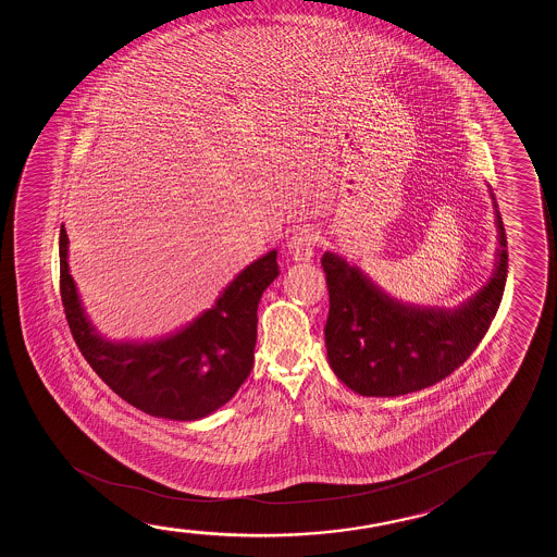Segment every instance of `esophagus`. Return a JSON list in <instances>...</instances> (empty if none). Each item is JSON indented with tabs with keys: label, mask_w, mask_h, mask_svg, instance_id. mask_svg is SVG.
<instances>
[{
	"label": "esophagus",
	"mask_w": 557,
	"mask_h": 557,
	"mask_svg": "<svg viewBox=\"0 0 557 557\" xmlns=\"http://www.w3.org/2000/svg\"><path fill=\"white\" fill-rule=\"evenodd\" d=\"M320 244V232L312 226L297 230L287 242L290 257L295 260H308L313 255V249Z\"/></svg>",
	"instance_id": "obj_1"
}]
</instances>
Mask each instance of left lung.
Wrapping results in <instances>:
<instances>
[{
  "mask_svg": "<svg viewBox=\"0 0 557 557\" xmlns=\"http://www.w3.org/2000/svg\"><path fill=\"white\" fill-rule=\"evenodd\" d=\"M496 228L495 274L457 310L401 305L358 267L325 252V346L336 376L361 396L396 397L434 386L457 371L478 348L503 300L508 242L498 211Z\"/></svg>",
  "mask_w": 557,
  "mask_h": 557,
  "instance_id": "obj_1",
  "label": "left lung"
}]
</instances>
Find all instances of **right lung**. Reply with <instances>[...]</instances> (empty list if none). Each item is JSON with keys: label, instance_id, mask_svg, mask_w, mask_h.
Listing matches in <instances>:
<instances>
[{"label": "right lung", "instance_id": "1", "mask_svg": "<svg viewBox=\"0 0 557 557\" xmlns=\"http://www.w3.org/2000/svg\"><path fill=\"white\" fill-rule=\"evenodd\" d=\"M61 298L77 348L92 371L127 404L152 417L203 419L230 401L251 373L257 308L280 275L277 252L245 268L216 305L175 335L153 343H108L84 313L69 270V236L61 226Z\"/></svg>", "mask_w": 557, "mask_h": 557}]
</instances>
